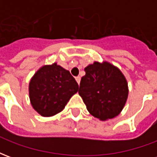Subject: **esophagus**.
Here are the masks:
<instances>
[{
    "label": "esophagus",
    "mask_w": 157,
    "mask_h": 157,
    "mask_svg": "<svg viewBox=\"0 0 157 157\" xmlns=\"http://www.w3.org/2000/svg\"><path fill=\"white\" fill-rule=\"evenodd\" d=\"M75 81L77 82L78 84H80V82H81V77H80V76H76V77H75Z\"/></svg>",
    "instance_id": "obj_1"
}]
</instances>
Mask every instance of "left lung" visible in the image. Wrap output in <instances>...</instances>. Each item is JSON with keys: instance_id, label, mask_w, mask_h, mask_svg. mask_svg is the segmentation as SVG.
<instances>
[{"instance_id": "obj_1", "label": "left lung", "mask_w": 157, "mask_h": 157, "mask_svg": "<svg viewBox=\"0 0 157 157\" xmlns=\"http://www.w3.org/2000/svg\"><path fill=\"white\" fill-rule=\"evenodd\" d=\"M84 71L78 92L88 112L101 120L116 117L128 98V84L122 72L108 62H94Z\"/></svg>"}]
</instances>
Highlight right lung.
<instances>
[{"mask_svg":"<svg viewBox=\"0 0 157 157\" xmlns=\"http://www.w3.org/2000/svg\"><path fill=\"white\" fill-rule=\"evenodd\" d=\"M78 88L70 71L55 63L36 72L29 83V98L40 115L50 117L61 112Z\"/></svg>","mask_w":157,"mask_h":157,"instance_id":"right-lung-1","label":"right lung"}]
</instances>
